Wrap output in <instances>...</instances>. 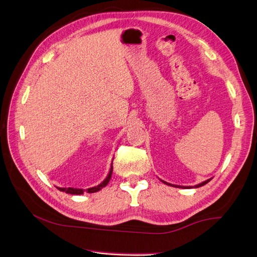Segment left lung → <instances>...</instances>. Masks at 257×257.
<instances>
[{
    "label": "left lung",
    "instance_id": "obj_1",
    "mask_svg": "<svg viewBox=\"0 0 257 257\" xmlns=\"http://www.w3.org/2000/svg\"><path fill=\"white\" fill-rule=\"evenodd\" d=\"M162 181V180H161ZM211 181V178H209V180H207V181H205V182H203V183H200V184H198V185H195L193 188H198V187H202V186H204V185H206L207 183H209ZM164 184H166V185H169V186H172V187H176V188H184V189H189V188H192L191 186H189V187H186V186H178V185H172V184H169V183H167V182H164V181H162Z\"/></svg>",
    "mask_w": 257,
    "mask_h": 257
}]
</instances>
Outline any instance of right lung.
Listing matches in <instances>:
<instances>
[{
    "instance_id": "add662e5",
    "label": "right lung",
    "mask_w": 257,
    "mask_h": 257,
    "mask_svg": "<svg viewBox=\"0 0 257 257\" xmlns=\"http://www.w3.org/2000/svg\"><path fill=\"white\" fill-rule=\"evenodd\" d=\"M112 170H113V167H112V164H111V168H110L109 173H108V175L106 176L105 180H104L101 184H99V185H97V186H95V187H92V188H88V189H86V190H84V189L71 188V187H69V188H61V187H57V188L59 189L60 191L66 192V193H68V194L80 195V194H83L85 191H87L88 193H94V192H97V191L101 190V189H102V188H104L105 186H107V184L109 183L110 178H111V175H112Z\"/></svg>"
}]
</instances>
